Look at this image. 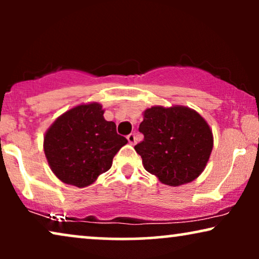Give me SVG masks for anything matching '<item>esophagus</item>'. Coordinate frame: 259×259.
Instances as JSON below:
<instances>
[{
    "label": "esophagus",
    "mask_w": 259,
    "mask_h": 259,
    "mask_svg": "<svg viewBox=\"0 0 259 259\" xmlns=\"http://www.w3.org/2000/svg\"><path fill=\"white\" fill-rule=\"evenodd\" d=\"M127 140H128V143L131 145H134L136 144V136H134V133H131L127 136Z\"/></svg>",
    "instance_id": "obj_1"
}]
</instances>
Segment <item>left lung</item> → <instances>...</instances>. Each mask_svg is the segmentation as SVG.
Segmentation results:
<instances>
[{
  "label": "left lung",
  "instance_id": "8db88e82",
  "mask_svg": "<svg viewBox=\"0 0 259 259\" xmlns=\"http://www.w3.org/2000/svg\"><path fill=\"white\" fill-rule=\"evenodd\" d=\"M139 132L144 140L134 148L145 169L169 186L196 179L204 171L213 147L207 122L196 111L183 106L146 109Z\"/></svg>",
  "mask_w": 259,
  "mask_h": 259
}]
</instances>
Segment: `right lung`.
<instances>
[{
  "label": "right lung",
  "instance_id": "right-lung-1",
  "mask_svg": "<svg viewBox=\"0 0 259 259\" xmlns=\"http://www.w3.org/2000/svg\"><path fill=\"white\" fill-rule=\"evenodd\" d=\"M126 144L115 123L105 120L102 106L94 102L76 106L56 119L46 133L44 148L61 182L86 187L111 168L114 155Z\"/></svg>",
  "mask_w": 259,
  "mask_h": 259
}]
</instances>
